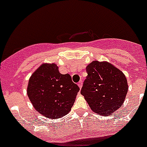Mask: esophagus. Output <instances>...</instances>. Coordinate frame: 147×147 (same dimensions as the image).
Wrapping results in <instances>:
<instances>
[{
  "mask_svg": "<svg viewBox=\"0 0 147 147\" xmlns=\"http://www.w3.org/2000/svg\"><path fill=\"white\" fill-rule=\"evenodd\" d=\"M78 86H79V88L81 89L82 87V80H81V81L79 82V83H78Z\"/></svg>",
  "mask_w": 147,
  "mask_h": 147,
  "instance_id": "obj_1",
  "label": "esophagus"
}]
</instances>
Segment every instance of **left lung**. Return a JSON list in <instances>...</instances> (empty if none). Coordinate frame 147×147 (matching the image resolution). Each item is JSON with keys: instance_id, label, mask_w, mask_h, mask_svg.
Segmentation results:
<instances>
[{"instance_id": "1", "label": "left lung", "mask_w": 147, "mask_h": 147, "mask_svg": "<svg viewBox=\"0 0 147 147\" xmlns=\"http://www.w3.org/2000/svg\"><path fill=\"white\" fill-rule=\"evenodd\" d=\"M81 94L94 113L107 116L123 105L128 91L124 73L106 61H93L86 67Z\"/></svg>"}]
</instances>
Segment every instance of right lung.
Here are the masks:
<instances>
[{
    "label": "right lung",
    "instance_id": "add662e5",
    "mask_svg": "<svg viewBox=\"0 0 147 147\" xmlns=\"http://www.w3.org/2000/svg\"><path fill=\"white\" fill-rule=\"evenodd\" d=\"M80 88L69 74H62L55 63H43L28 80L27 94L39 113L59 119L71 111Z\"/></svg>",
    "mask_w": 147,
    "mask_h": 147
}]
</instances>
